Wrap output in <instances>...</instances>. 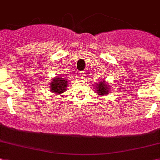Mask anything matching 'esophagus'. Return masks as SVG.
I'll return each instance as SVG.
<instances>
[{
  "label": "esophagus",
  "mask_w": 160,
  "mask_h": 160,
  "mask_svg": "<svg viewBox=\"0 0 160 160\" xmlns=\"http://www.w3.org/2000/svg\"><path fill=\"white\" fill-rule=\"evenodd\" d=\"M80 78H81V79H84V77H85V74H84V71H83V72H80Z\"/></svg>",
  "instance_id": "34e87169"
}]
</instances>
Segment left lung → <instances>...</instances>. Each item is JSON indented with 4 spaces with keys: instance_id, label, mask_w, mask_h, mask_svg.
<instances>
[{
    "instance_id": "left-lung-1",
    "label": "left lung",
    "mask_w": 160,
    "mask_h": 160,
    "mask_svg": "<svg viewBox=\"0 0 160 160\" xmlns=\"http://www.w3.org/2000/svg\"><path fill=\"white\" fill-rule=\"evenodd\" d=\"M96 91L98 92L97 93L100 94L101 96L107 95L108 93H109V89H108V85H106L104 82H99L97 86H96Z\"/></svg>"
}]
</instances>
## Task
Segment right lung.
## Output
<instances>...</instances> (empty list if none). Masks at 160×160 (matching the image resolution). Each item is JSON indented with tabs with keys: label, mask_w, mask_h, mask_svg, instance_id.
<instances>
[{
	"label": "right lung",
	"mask_w": 160,
	"mask_h": 160,
	"mask_svg": "<svg viewBox=\"0 0 160 160\" xmlns=\"http://www.w3.org/2000/svg\"><path fill=\"white\" fill-rule=\"evenodd\" d=\"M67 82L68 81L67 80V79L58 77L57 76V78H55L52 81V84H51V90L55 93H63L67 89Z\"/></svg>",
	"instance_id": "add662e5"
}]
</instances>
